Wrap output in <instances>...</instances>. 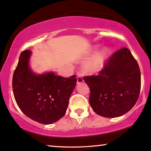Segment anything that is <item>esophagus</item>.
I'll return each mask as SVG.
<instances>
[{"label":"esophagus","instance_id":"esophagus-1","mask_svg":"<svg viewBox=\"0 0 151 151\" xmlns=\"http://www.w3.org/2000/svg\"><path fill=\"white\" fill-rule=\"evenodd\" d=\"M83 82V78L81 76H78L77 81H76V83H77V84H80V83H81Z\"/></svg>","mask_w":151,"mask_h":151}]
</instances>
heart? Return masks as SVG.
Listing matches in <instances>:
<instances>
[{"instance_id": "obj_1", "label": "heart", "mask_w": 151, "mask_h": 151, "mask_svg": "<svg viewBox=\"0 0 151 151\" xmlns=\"http://www.w3.org/2000/svg\"><path fill=\"white\" fill-rule=\"evenodd\" d=\"M98 47H94L92 53H96ZM111 55V50L108 47H104L100 51L93 55L85 64L86 72L90 74H96L102 71L106 64Z\"/></svg>"}]
</instances>
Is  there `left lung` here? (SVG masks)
Here are the masks:
<instances>
[{
    "mask_svg": "<svg viewBox=\"0 0 151 151\" xmlns=\"http://www.w3.org/2000/svg\"><path fill=\"white\" fill-rule=\"evenodd\" d=\"M83 78L91 91L90 106L96 113L104 117L123 115L134 107L140 95V68L126 47L110 58L98 76Z\"/></svg>",
    "mask_w": 151,
    "mask_h": 151,
    "instance_id": "obj_1",
    "label": "left lung"
}]
</instances>
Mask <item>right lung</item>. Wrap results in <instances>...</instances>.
Here are the masks:
<instances>
[{"mask_svg":"<svg viewBox=\"0 0 151 151\" xmlns=\"http://www.w3.org/2000/svg\"><path fill=\"white\" fill-rule=\"evenodd\" d=\"M30 51L20 54L13 76V95L24 114L42 124H52L66 113L75 76L64 78L53 72L37 74L30 64Z\"/></svg>","mask_w":151,"mask_h":151,"instance_id":"obj_1","label":"right lung"}]
</instances>
